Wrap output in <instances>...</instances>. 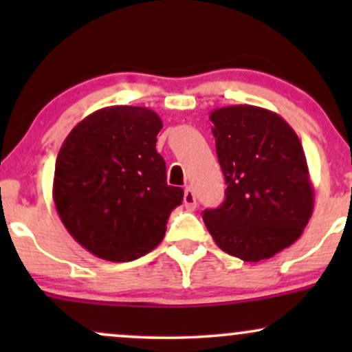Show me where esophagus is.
Segmentation results:
<instances>
[{
	"instance_id": "esophagus-1",
	"label": "esophagus",
	"mask_w": 352,
	"mask_h": 352,
	"mask_svg": "<svg viewBox=\"0 0 352 352\" xmlns=\"http://www.w3.org/2000/svg\"><path fill=\"white\" fill-rule=\"evenodd\" d=\"M184 204L187 210H195L197 208V200H195V193H193V190L187 187L184 192Z\"/></svg>"
}]
</instances>
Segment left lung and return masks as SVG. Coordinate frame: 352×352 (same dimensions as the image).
Instances as JSON below:
<instances>
[{
	"label": "left lung",
	"mask_w": 352,
	"mask_h": 352,
	"mask_svg": "<svg viewBox=\"0 0 352 352\" xmlns=\"http://www.w3.org/2000/svg\"><path fill=\"white\" fill-rule=\"evenodd\" d=\"M210 120L227 190L220 207L204 212L205 225L225 253L268 260L292 246L313 215L302 145L292 125L263 107H220Z\"/></svg>",
	"instance_id": "8db88e82"
}]
</instances>
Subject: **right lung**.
Segmentation results:
<instances>
[{
    "mask_svg": "<svg viewBox=\"0 0 352 352\" xmlns=\"http://www.w3.org/2000/svg\"><path fill=\"white\" fill-rule=\"evenodd\" d=\"M162 119L147 107L92 112L58 153L52 199L71 236L96 256L132 261L164 240L184 190L167 185L155 148Z\"/></svg>",
    "mask_w": 352,
    "mask_h": 352,
    "instance_id": "add662e5",
    "label": "right lung"
}]
</instances>
